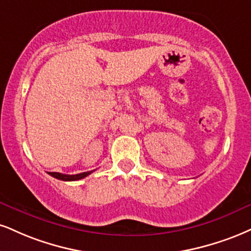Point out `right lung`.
I'll list each match as a JSON object with an SVG mask.
<instances>
[{"label":"right lung","mask_w":251,"mask_h":251,"mask_svg":"<svg viewBox=\"0 0 251 251\" xmlns=\"http://www.w3.org/2000/svg\"><path fill=\"white\" fill-rule=\"evenodd\" d=\"M93 171L90 172H84V173H79V174H75V175H69V174H62V173H57V172H48V174L51 175V176L56 177L58 180H63V181H77L80 179H84V177L87 176L92 173Z\"/></svg>","instance_id":"right-lung-1"}]
</instances>
